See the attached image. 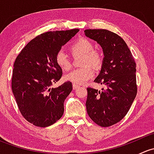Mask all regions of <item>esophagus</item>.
I'll return each instance as SVG.
<instances>
[{"label": "esophagus", "mask_w": 154, "mask_h": 154, "mask_svg": "<svg viewBox=\"0 0 154 154\" xmlns=\"http://www.w3.org/2000/svg\"><path fill=\"white\" fill-rule=\"evenodd\" d=\"M80 88V86L79 85H77V84H73V89L74 90H76L77 88Z\"/></svg>", "instance_id": "obj_1"}]
</instances>
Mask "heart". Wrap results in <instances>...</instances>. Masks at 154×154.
I'll return each instance as SVG.
<instances>
[{"mask_svg":"<svg viewBox=\"0 0 154 154\" xmlns=\"http://www.w3.org/2000/svg\"><path fill=\"white\" fill-rule=\"evenodd\" d=\"M70 50L74 56L83 55L82 66L84 67L74 69L68 73L65 76V80L71 82L73 84H83L92 78L94 74V71L89 66L95 69L100 68L103 63V57L98 51L94 50L92 42L86 38H80L76 41L71 46ZM55 61L57 66L64 71L71 69V61L63 51L56 54Z\"/></svg>","mask_w":154,"mask_h":154,"instance_id":"obj_1","label":"heart"}]
</instances>
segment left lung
<instances>
[{
    "instance_id": "8db88e82",
    "label": "left lung",
    "mask_w": 154,
    "mask_h": 154,
    "mask_svg": "<svg viewBox=\"0 0 154 154\" xmlns=\"http://www.w3.org/2000/svg\"><path fill=\"white\" fill-rule=\"evenodd\" d=\"M84 32L103 49L102 68L94 82L106 87L102 91L87 88V113L97 125L109 127L125 118L136 98V65L128 46L119 35L104 29Z\"/></svg>"
}]
</instances>
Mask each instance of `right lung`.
Wrapping results in <instances>:
<instances>
[{
  "instance_id": "right-lung-1",
  "label": "right lung",
  "mask_w": 154,
  "mask_h": 154,
  "mask_svg": "<svg viewBox=\"0 0 154 154\" xmlns=\"http://www.w3.org/2000/svg\"><path fill=\"white\" fill-rule=\"evenodd\" d=\"M79 31H50L32 38L14 63L12 90L23 117L33 125L46 127L61 119L64 101L72 91L68 81L57 88L63 71L55 61L56 54Z\"/></svg>"
}]
</instances>
